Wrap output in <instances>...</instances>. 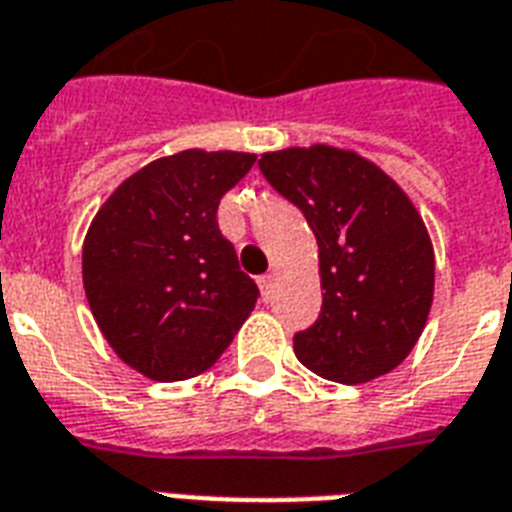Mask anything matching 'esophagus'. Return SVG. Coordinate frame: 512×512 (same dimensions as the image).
<instances>
[{
    "label": "esophagus",
    "mask_w": 512,
    "mask_h": 512,
    "mask_svg": "<svg viewBox=\"0 0 512 512\" xmlns=\"http://www.w3.org/2000/svg\"><path fill=\"white\" fill-rule=\"evenodd\" d=\"M257 284H260L263 300L271 298V295H273V284H276V279H273V273H265V276H260V279H257Z\"/></svg>",
    "instance_id": "obj_1"
}]
</instances>
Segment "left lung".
Returning a JSON list of instances; mask_svg holds the SVG:
<instances>
[{
	"instance_id": "left-lung-1",
	"label": "left lung",
	"mask_w": 512,
	"mask_h": 512,
	"mask_svg": "<svg viewBox=\"0 0 512 512\" xmlns=\"http://www.w3.org/2000/svg\"><path fill=\"white\" fill-rule=\"evenodd\" d=\"M257 166L319 244L322 311L295 333V357L338 384L395 370L419 341L435 290L432 241L411 198L376 163L327 144L265 152Z\"/></svg>"
}]
</instances>
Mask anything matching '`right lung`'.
<instances>
[{
    "label": "right lung",
    "mask_w": 512,
    "mask_h": 512,
    "mask_svg": "<svg viewBox=\"0 0 512 512\" xmlns=\"http://www.w3.org/2000/svg\"><path fill=\"white\" fill-rule=\"evenodd\" d=\"M249 152L185 150L147 163L93 217L83 284L120 360L152 381H185L220 360L260 290L217 225Z\"/></svg>",
    "instance_id": "obj_1"
}]
</instances>
